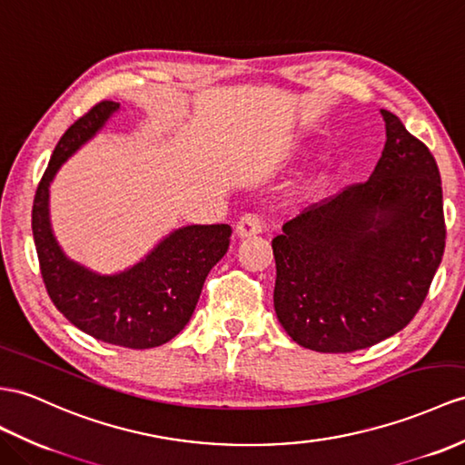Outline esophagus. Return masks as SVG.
Wrapping results in <instances>:
<instances>
[{"instance_id": "1", "label": "esophagus", "mask_w": 465, "mask_h": 465, "mask_svg": "<svg viewBox=\"0 0 465 465\" xmlns=\"http://www.w3.org/2000/svg\"><path fill=\"white\" fill-rule=\"evenodd\" d=\"M262 229H264V224H262V221H260L258 214H254V213L242 214L239 223H236V234H239L241 239L256 236V234L262 232Z\"/></svg>"}]
</instances>
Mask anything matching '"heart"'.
<instances>
[{
  "label": "heart",
  "mask_w": 465,
  "mask_h": 465,
  "mask_svg": "<svg viewBox=\"0 0 465 465\" xmlns=\"http://www.w3.org/2000/svg\"><path fill=\"white\" fill-rule=\"evenodd\" d=\"M325 185H327V177L318 175V177H313L308 185H305V191H308V195H315V193H320Z\"/></svg>",
  "instance_id": "1"
}]
</instances>
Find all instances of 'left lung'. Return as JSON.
<instances>
[{
    "label": "left lung",
    "mask_w": 465,
    "mask_h": 465,
    "mask_svg": "<svg viewBox=\"0 0 465 465\" xmlns=\"http://www.w3.org/2000/svg\"><path fill=\"white\" fill-rule=\"evenodd\" d=\"M365 183L303 209L272 241L274 310L298 345L367 349L409 325L444 256L446 223L434 155L392 112Z\"/></svg>",
    "instance_id": "obj_1"
}]
</instances>
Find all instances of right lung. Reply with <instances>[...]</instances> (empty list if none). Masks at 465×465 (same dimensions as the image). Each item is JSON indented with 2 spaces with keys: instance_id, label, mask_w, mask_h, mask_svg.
<instances>
[{
  "instance_id": "obj_1",
  "label": "right lung",
  "mask_w": 465,
  "mask_h": 465,
  "mask_svg": "<svg viewBox=\"0 0 465 465\" xmlns=\"http://www.w3.org/2000/svg\"><path fill=\"white\" fill-rule=\"evenodd\" d=\"M120 108L102 100L63 134L33 199L31 226L49 298L66 320L98 341L152 349L173 339L195 312L211 268L229 251V224L173 231L142 262L100 276L64 256L49 223V185L59 167Z\"/></svg>"
}]
</instances>
